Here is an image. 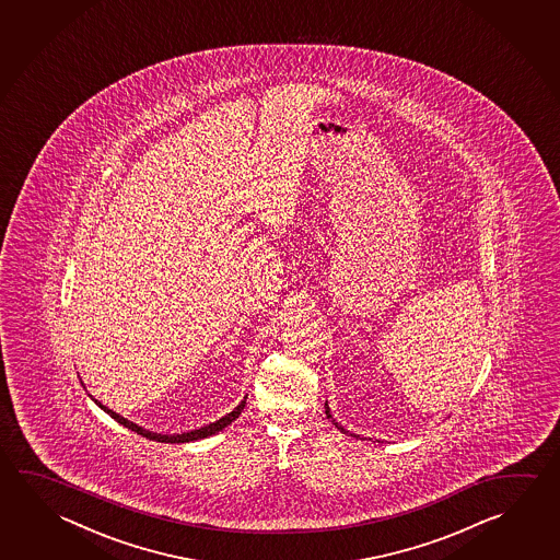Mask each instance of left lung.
<instances>
[{
  "instance_id": "8db88e82",
  "label": "left lung",
  "mask_w": 560,
  "mask_h": 560,
  "mask_svg": "<svg viewBox=\"0 0 560 560\" xmlns=\"http://www.w3.org/2000/svg\"><path fill=\"white\" fill-rule=\"evenodd\" d=\"M324 409H326V415H328V419H330V417H332V415H330V409H328V402H324ZM334 424H336V427H338V422H334ZM338 429H340V431L346 432V434H348V431H346V429H342V427H338Z\"/></svg>"
}]
</instances>
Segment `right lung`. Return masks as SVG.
<instances>
[{
    "label": "right lung",
    "mask_w": 560,
    "mask_h": 560,
    "mask_svg": "<svg viewBox=\"0 0 560 560\" xmlns=\"http://www.w3.org/2000/svg\"><path fill=\"white\" fill-rule=\"evenodd\" d=\"M90 397H92V395H90ZM92 399H94V397H92ZM246 399L247 397H244V401L240 402V405H237L234 411L224 415L222 419H218V421L210 422V424H207V427H200V429H195V431L183 432V434H158V432L145 431L143 427H138L136 422H131L128 421V419H124L121 415L112 411V409H108V407H104V405H102V402L100 401H96V399H94V402L98 405L102 411L108 412L109 417H112L114 421H118L119 424H124V427H126V429H129V431L138 432V434H141V436H145V439H149V441L171 442V444H178V442L200 441V439H207V436H210V434H217L218 431L226 429L228 424H232V422L236 421L237 417L242 415V411H244V407H246Z\"/></svg>",
    "instance_id": "right-lung-1"
}]
</instances>
